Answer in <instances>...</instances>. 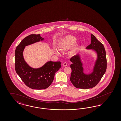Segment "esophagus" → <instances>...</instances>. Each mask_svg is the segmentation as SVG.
Returning <instances> with one entry per match:
<instances>
[{
    "label": "esophagus",
    "instance_id": "1",
    "mask_svg": "<svg viewBox=\"0 0 121 121\" xmlns=\"http://www.w3.org/2000/svg\"><path fill=\"white\" fill-rule=\"evenodd\" d=\"M62 65H63V66H66L67 65V63L66 62H64L62 63Z\"/></svg>",
    "mask_w": 121,
    "mask_h": 121
}]
</instances>
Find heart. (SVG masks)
I'll return each mask as SVG.
<instances>
[{
	"instance_id": "b5f03b06",
	"label": "heart",
	"mask_w": 121,
	"mask_h": 121,
	"mask_svg": "<svg viewBox=\"0 0 121 121\" xmlns=\"http://www.w3.org/2000/svg\"><path fill=\"white\" fill-rule=\"evenodd\" d=\"M76 39L74 37L71 35H68L64 37L61 41L59 44L60 49L63 51H66L69 50L76 43ZM73 46L70 51L71 53L72 54H74L78 50L80 46L79 44L78 43L74 44ZM56 52L58 54H59V52L57 50H56Z\"/></svg>"
}]
</instances>
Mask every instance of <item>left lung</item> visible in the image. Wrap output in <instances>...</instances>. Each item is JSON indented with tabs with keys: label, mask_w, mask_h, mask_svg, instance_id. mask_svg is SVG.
Here are the masks:
<instances>
[{
	"label": "left lung",
	"mask_w": 121,
	"mask_h": 121,
	"mask_svg": "<svg viewBox=\"0 0 121 121\" xmlns=\"http://www.w3.org/2000/svg\"><path fill=\"white\" fill-rule=\"evenodd\" d=\"M91 38V43L86 48L93 49L97 54V59L91 73L87 74L83 72L82 63L79 55L73 56L70 59L72 62L70 65L72 71L70 80L76 88L86 89L95 87L106 71V53L104 46L92 34Z\"/></svg>",
	"instance_id": "8db88e82"
}]
</instances>
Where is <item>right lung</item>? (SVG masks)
Listing matches in <instances>:
<instances>
[{"instance_id": "right-lung-1", "label": "right lung", "mask_w": 121, "mask_h": 121, "mask_svg": "<svg viewBox=\"0 0 121 121\" xmlns=\"http://www.w3.org/2000/svg\"><path fill=\"white\" fill-rule=\"evenodd\" d=\"M43 39L40 34L30 35L22 39L15 51L16 73L26 86L35 90L48 88L53 81L56 72L61 66L60 62L49 61L42 67L35 69L30 67L25 61L23 51L25 47Z\"/></svg>"}]
</instances>
